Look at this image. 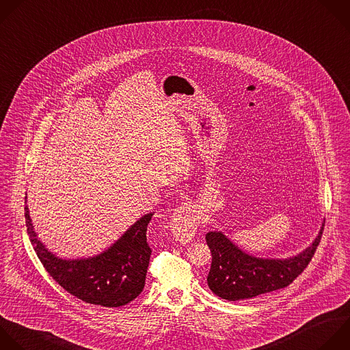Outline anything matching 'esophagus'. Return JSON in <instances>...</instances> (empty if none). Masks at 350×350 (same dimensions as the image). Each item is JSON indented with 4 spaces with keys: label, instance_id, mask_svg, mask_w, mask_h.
<instances>
[{
    "label": "esophagus",
    "instance_id": "34e87169",
    "mask_svg": "<svg viewBox=\"0 0 350 350\" xmlns=\"http://www.w3.org/2000/svg\"><path fill=\"white\" fill-rule=\"evenodd\" d=\"M200 218L193 206L184 203L174 210L170 218V228L173 237L180 242H189L198 230Z\"/></svg>",
    "mask_w": 350,
    "mask_h": 350
}]
</instances>
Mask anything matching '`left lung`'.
<instances>
[{
	"label": "left lung",
	"mask_w": 350,
	"mask_h": 350,
	"mask_svg": "<svg viewBox=\"0 0 350 350\" xmlns=\"http://www.w3.org/2000/svg\"><path fill=\"white\" fill-rule=\"evenodd\" d=\"M323 228L310 247L288 260L256 258L234 243L221 232H208L206 242L211 252V267L207 276L210 290L228 301H242L291 284L309 265L320 243Z\"/></svg>",
	"instance_id": "1"
}]
</instances>
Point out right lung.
Listing matches in <instances>:
<instances>
[{"label": "right lung", "instance_id": "obj_1", "mask_svg": "<svg viewBox=\"0 0 350 350\" xmlns=\"http://www.w3.org/2000/svg\"><path fill=\"white\" fill-rule=\"evenodd\" d=\"M30 242L46 272L71 295L86 304L118 308L140 295L146 284L151 249L147 243V225L152 213L142 217L126 234L103 254L66 261L51 254L37 239L25 207Z\"/></svg>", "mask_w": 350, "mask_h": 350}]
</instances>
